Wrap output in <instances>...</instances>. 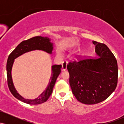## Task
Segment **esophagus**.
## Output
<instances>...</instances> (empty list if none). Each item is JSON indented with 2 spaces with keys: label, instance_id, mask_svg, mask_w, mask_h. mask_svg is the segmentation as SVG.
Returning <instances> with one entry per match:
<instances>
[{
  "label": "esophagus",
  "instance_id": "esophagus-1",
  "mask_svg": "<svg viewBox=\"0 0 124 124\" xmlns=\"http://www.w3.org/2000/svg\"><path fill=\"white\" fill-rule=\"evenodd\" d=\"M67 64H68V62H63V63H62V70H66Z\"/></svg>",
  "mask_w": 124,
  "mask_h": 124
}]
</instances>
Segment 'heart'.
I'll use <instances>...</instances> for the list:
<instances>
[{
    "mask_svg": "<svg viewBox=\"0 0 124 124\" xmlns=\"http://www.w3.org/2000/svg\"><path fill=\"white\" fill-rule=\"evenodd\" d=\"M59 55H61V54H61V52H59Z\"/></svg>",
    "mask_w": 124,
    "mask_h": 124,
    "instance_id": "b5f03b06",
    "label": "heart"
}]
</instances>
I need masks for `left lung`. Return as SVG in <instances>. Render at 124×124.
<instances>
[{"label":"left lung","mask_w":124,"mask_h":124,"mask_svg":"<svg viewBox=\"0 0 124 124\" xmlns=\"http://www.w3.org/2000/svg\"><path fill=\"white\" fill-rule=\"evenodd\" d=\"M96 58H84L69 62V83L79 101L95 104L105 100L116 89L118 65L114 55L104 44L93 41Z\"/></svg>","instance_id":"8db88e82"}]
</instances>
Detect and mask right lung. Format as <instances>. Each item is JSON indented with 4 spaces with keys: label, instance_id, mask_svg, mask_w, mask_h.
Listing matches in <instances>:
<instances>
[{
    "label": "right lung",
    "instance_id": "1",
    "mask_svg": "<svg viewBox=\"0 0 124 124\" xmlns=\"http://www.w3.org/2000/svg\"><path fill=\"white\" fill-rule=\"evenodd\" d=\"M54 49V44L51 42V38L47 37L37 36L31 38L28 40L22 41L18 44L14 51L9 55L7 61L6 70L8 76V83L10 91L12 94L21 101L31 105H37L42 104L46 101L52 93V90L56 82L58 76L60 74L62 68L61 65H54L51 66V75L49 82L46 89L35 99H27L23 97L15 89L13 82L12 70L15 59L21 56L23 54L30 51L41 50L49 54H52Z\"/></svg>",
    "mask_w": 124,
    "mask_h": 124
}]
</instances>
